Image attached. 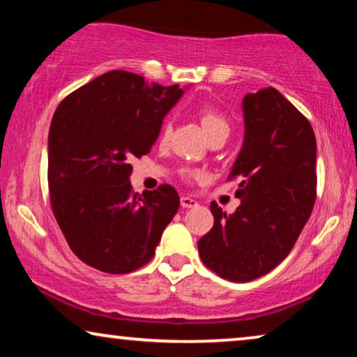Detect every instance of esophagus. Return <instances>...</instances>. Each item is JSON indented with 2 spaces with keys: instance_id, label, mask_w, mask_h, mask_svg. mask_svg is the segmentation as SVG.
<instances>
[{
  "instance_id": "esophagus-1",
  "label": "esophagus",
  "mask_w": 357,
  "mask_h": 357,
  "mask_svg": "<svg viewBox=\"0 0 357 357\" xmlns=\"http://www.w3.org/2000/svg\"><path fill=\"white\" fill-rule=\"evenodd\" d=\"M180 204H182V208H195V206H198L197 199H193V198H190V197H182V198H180Z\"/></svg>"
}]
</instances>
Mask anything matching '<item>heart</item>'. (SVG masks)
I'll return each mask as SVG.
<instances>
[{"mask_svg":"<svg viewBox=\"0 0 357 357\" xmlns=\"http://www.w3.org/2000/svg\"><path fill=\"white\" fill-rule=\"evenodd\" d=\"M199 123H202L204 133H206V136H208V139L213 138V136H216V135H229V130H231L229 121L216 110L206 109V110L199 112ZM170 131H172V126H170L169 121H164L162 126H160V131H159L160 143H167ZM185 175H187V177H198L199 174L195 172V170H185Z\"/></svg>","mask_w":357,"mask_h":357,"instance_id":"b5f03b06","label":"heart"}]
</instances>
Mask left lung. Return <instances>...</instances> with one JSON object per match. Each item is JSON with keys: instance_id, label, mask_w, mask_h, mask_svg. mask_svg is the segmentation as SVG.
Returning <instances> with one entry per match:
<instances>
[{"instance_id": "8db88e82", "label": "left lung", "mask_w": 357, "mask_h": 357, "mask_svg": "<svg viewBox=\"0 0 357 357\" xmlns=\"http://www.w3.org/2000/svg\"><path fill=\"white\" fill-rule=\"evenodd\" d=\"M245 135L229 178L241 206L211 203L214 226L198 241L204 265L247 282L276 268L294 247L317 197V141L309 120L275 87L242 100Z\"/></svg>"}]
</instances>
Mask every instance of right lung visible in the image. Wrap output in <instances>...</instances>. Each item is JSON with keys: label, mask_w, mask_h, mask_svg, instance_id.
I'll return each mask as SVG.
<instances>
[{"label": "right lung", "mask_w": 357, "mask_h": 357, "mask_svg": "<svg viewBox=\"0 0 357 357\" xmlns=\"http://www.w3.org/2000/svg\"><path fill=\"white\" fill-rule=\"evenodd\" d=\"M182 94L178 84H149L115 70L79 87L55 110L48 131L52 209L86 265L125 275L154 257L180 198L170 185L135 193L130 160L149 153Z\"/></svg>", "instance_id": "obj_1"}]
</instances>
